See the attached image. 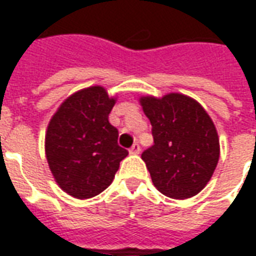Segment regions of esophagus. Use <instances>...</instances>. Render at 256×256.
I'll list each match as a JSON object with an SVG mask.
<instances>
[{"label":"esophagus","instance_id":"1","mask_svg":"<svg viewBox=\"0 0 256 256\" xmlns=\"http://www.w3.org/2000/svg\"><path fill=\"white\" fill-rule=\"evenodd\" d=\"M140 150H141V146H140V144H134L133 146L130 148V150H128V152H130L132 155H137V154H140Z\"/></svg>","mask_w":256,"mask_h":256}]
</instances>
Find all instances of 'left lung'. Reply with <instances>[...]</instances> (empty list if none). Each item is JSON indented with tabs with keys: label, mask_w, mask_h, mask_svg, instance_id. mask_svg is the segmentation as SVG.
<instances>
[{
	"label": "left lung",
	"mask_w": 256,
	"mask_h": 256,
	"mask_svg": "<svg viewBox=\"0 0 256 256\" xmlns=\"http://www.w3.org/2000/svg\"><path fill=\"white\" fill-rule=\"evenodd\" d=\"M152 124L154 145L142 152L152 182L172 198L198 194L212 177L220 159V138L208 114L181 93L140 98Z\"/></svg>",
	"instance_id": "left-lung-1"
}]
</instances>
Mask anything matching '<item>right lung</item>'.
I'll return each instance as SVG.
<instances>
[{"label":"right lung","instance_id":"right-lung-1","mask_svg":"<svg viewBox=\"0 0 256 256\" xmlns=\"http://www.w3.org/2000/svg\"><path fill=\"white\" fill-rule=\"evenodd\" d=\"M101 86L74 93L48 124L45 152L56 182L76 198H90L114 181L128 152L118 145V128L108 115L115 106Z\"/></svg>","mask_w":256,"mask_h":256}]
</instances>
